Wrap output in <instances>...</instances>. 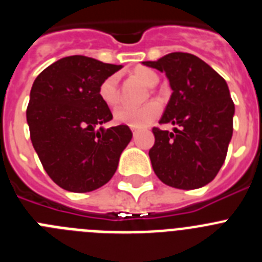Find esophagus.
<instances>
[{"mask_svg": "<svg viewBox=\"0 0 262 262\" xmlns=\"http://www.w3.org/2000/svg\"><path fill=\"white\" fill-rule=\"evenodd\" d=\"M131 129H133V134H134V136H136V135H138L139 129H136V128H131Z\"/></svg>", "mask_w": 262, "mask_h": 262, "instance_id": "esophagus-1", "label": "esophagus"}]
</instances>
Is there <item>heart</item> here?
Listing matches in <instances>:
<instances>
[{
    "instance_id": "heart-1",
    "label": "heart",
    "mask_w": 262,
    "mask_h": 262,
    "mask_svg": "<svg viewBox=\"0 0 262 262\" xmlns=\"http://www.w3.org/2000/svg\"><path fill=\"white\" fill-rule=\"evenodd\" d=\"M134 77L140 80L147 86H155L159 82L156 72L148 68H136L133 72ZM99 98L107 106H114L118 102V76L111 75L101 82L98 88ZM161 107L157 102H148L143 106H119L114 111V120L119 124L140 128L149 124L160 115Z\"/></svg>"
}]
</instances>
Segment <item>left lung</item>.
Here are the masks:
<instances>
[{
	"mask_svg": "<svg viewBox=\"0 0 262 262\" xmlns=\"http://www.w3.org/2000/svg\"><path fill=\"white\" fill-rule=\"evenodd\" d=\"M143 64L164 72L173 93L149 149L152 168L165 185L184 190L211 182L223 165L232 138L235 105L219 73L191 53L172 52Z\"/></svg>",
	"mask_w": 262,
	"mask_h": 262,
	"instance_id": "1",
	"label": "left lung"
}]
</instances>
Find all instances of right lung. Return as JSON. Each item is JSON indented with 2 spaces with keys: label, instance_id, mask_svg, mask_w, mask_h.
I'll list each match as a JSON object with an SVG mask.
<instances>
[{
  "label": "right lung",
  "instance_id": "1",
  "mask_svg": "<svg viewBox=\"0 0 262 262\" xmlns=\"http://www.w3.org/2000/svg\"><path fill=\"white\" fill-rule=\"evenodd\" d=\"M120 68L75 55L51 64L32 84L26 111L31 143L47 174L66 190L88 193L107 184L133 138L124 124L102 127L113 114L98 88Z\"/></svg>",
  "mask_w": 262,
  "mask_h": 262
}]
</instances>
